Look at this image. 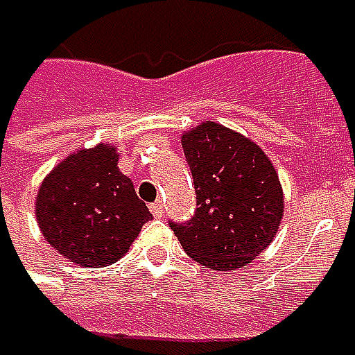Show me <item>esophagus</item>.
Wrapping results in <instances>:
<instances>
[{
  "instance_id": "esophagus-1",
  "label": "esophagus",
  "mask_w": 355,
  "mask_h": 355,
  "mask_svg": "<svg viewBox=\"0 0 355 355\" xmlns=\"http://www.w3.org/2000/svg\"><path fill=\"white\" fill-rule=\"evenodd\" d=\"M150 209H151V214H153V218H164V214H166V209H164V204H162V202L151 204Z\"/></svg>"
}]
</instances>
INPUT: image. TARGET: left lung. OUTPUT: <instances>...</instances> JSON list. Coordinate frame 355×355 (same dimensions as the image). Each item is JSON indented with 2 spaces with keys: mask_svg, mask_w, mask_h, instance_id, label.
Segmentation results:
<instances>
[{
  "mask_svg": "<svg viewBox=\"0 0 355 355\" xmlns=\"http://www.w3.org/2000/svg\"><path fill=\"white\" fill-rule=\"evenodd\" d=\"M198 209L187 223H169L189 257L227 272L256 259L284 216V191L274 164L250 137L216 121L182 135Z\"/></svg>",
  "mask_w": 355,
  "mask_h": 355,
  "instance_id": "1",
  "label": "left lung"
}]
</instances>
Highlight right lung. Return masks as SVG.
<instances>
[{"instance_id":"right-lung-1","label":"right lung","mask_w":355,"mask_h":355,"mask_svg":"<svg viewBox=\"0 0 355 355\" xmlns=\"http://www.w3.org/2000/svg\"><path fill=\"white\" fill-rule=\"evenodd\" d=\"M117 159L110 144L80 148L45 175L37 191L35 218L45 241L81 268L116 263L151 218Z\"/></svg>"}]
</instances>
